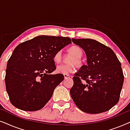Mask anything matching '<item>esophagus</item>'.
<instances>
[{"instance_id":"1","label":"esophagus","mask_w":130,"mask_h":130,"mask_svg":"<svg viewBox=\"0 0 130 130\" xmlns=\"http://www.w3.org/2000/svg\"><path fill=\"white\" fill-rule=\"evenodd\" d=\"M64 77L65 79H69V78L70 77V76L69 75V74H64Z\"/></svg>"}]
</instances>
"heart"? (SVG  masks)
<instances>
[{
	"mask_svg": "<svg viewBox=\"0 0 130 130\" xmlns=\"http://www.w3.org/2000/svg\"><path fill=\"white\" fill-rule=\"evenodd\" d=\"M69 52L72 55H73V57H72L69 61L68 64H60L58 65L56 68V72L58 73L67 74L74 72L75 69V65L77 67H81L82 66V63L80 60V58L82 56L83 52L79 47L77 45H73L69 49ZM62 58V51L59 50L55 53L53 60L55 63H59L61 61Z\"/></svg>",
	"mask_w": 130,
	"mask_h": 130,
	"instance_id": "1",
	"label": "heart"
}]
</instances>
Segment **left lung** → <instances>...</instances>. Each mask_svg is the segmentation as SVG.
<instances>
[{"label": "left lung", "instance_id": "obj_1", "mask_svg": "<svg viewBox=\"0 0 130 130\" xmlns=\"http://www.w3.org/2000/svg\"><path fill=\"white\" fill-rule=\"evenodd\" d=\"M85 51L87 65L73 77L70 93L76 105L88 113H99L118 102L124 83L121 64L112 50L92 39H72Z\"/></svg>", "mask_w": 130, "mask_h": 130}]
</instances>
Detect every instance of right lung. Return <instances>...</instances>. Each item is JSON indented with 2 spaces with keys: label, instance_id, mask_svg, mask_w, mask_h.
Masks as SVG:
<instances>
[{
  "label": "right lung",
  "instance_id": "add662e5",
  "mask_svg": "<svg viewBox=\"0 0 130 130\" xmlns=\"http://www.w3.org/2000/svg\"><path fill=\"white\" fill-rule=\"evenodd\" d=\"M72 43L69 37L40 35L19 44L8 60L5 76L11 104L26 111L42 109L64 80L56 69L55 53Z\"/></svg>",
  "mask_w": 130,
  "mask_h": 130
}]
</instances>
